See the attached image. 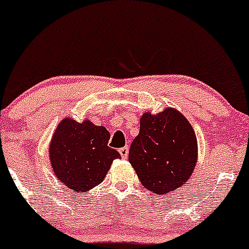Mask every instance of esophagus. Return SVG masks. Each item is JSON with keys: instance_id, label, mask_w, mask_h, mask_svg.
<instances>
[{"instance_id": "obj_1", "label": "esophagus", "mask_w": 249, "mask_h": 249, "mask_svg": "<svg viewBox=\"0 0 249 249\" xmlns=\"http://www.w3.org/2000/svg\"><path fill=\"white\" fill-rule=\"evenodd\" d=\"M128 151H129V148H128V146L125 147H122V148H120V154H121V158H124V159H127L128 157Z\"/></svg>"}]
</instances>
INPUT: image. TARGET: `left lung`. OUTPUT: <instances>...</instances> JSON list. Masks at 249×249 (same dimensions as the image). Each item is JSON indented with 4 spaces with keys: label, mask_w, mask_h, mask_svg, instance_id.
Instances as JSON below:
<instances>
[{
    "label": "left lung",
    "mask_w": 249,
    "mask_h": 249,
    "mask_svg": "<svg viewBox=\"0 0 249 249\" xmlns=\"http://www.w3.org/2000/svg\"><path fill=\"white\" fill-rule=\"evenodd\" d=\"M197 138L178 110L166 108L140 119V132L130 145L129 160L142 185L157 195L178 190L197 162Z\"/></svg>",
    "instance_id": "obj_1"
}]
</instances>
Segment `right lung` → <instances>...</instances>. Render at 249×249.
Wrapping results in <instances>:
<instances>
[{
	"instance_id": "1",
	"label": "right lung",
	"mask_w": 249,
	"mask_h": 249,
	"mask_svg": "<svg viewBox=\"0 0 249 249\" xmlns=\"http://www.w3.org/2000/svg\"><path fill=\"white\" fill-rule=\"evenodd\" d=\"M106 127L89 120L82 124L65 117L58 124L50 143L52 170L60 183L74 194L89 191L101 184L120 153L108 146Z\"/></svg>"
}]
</instances>
